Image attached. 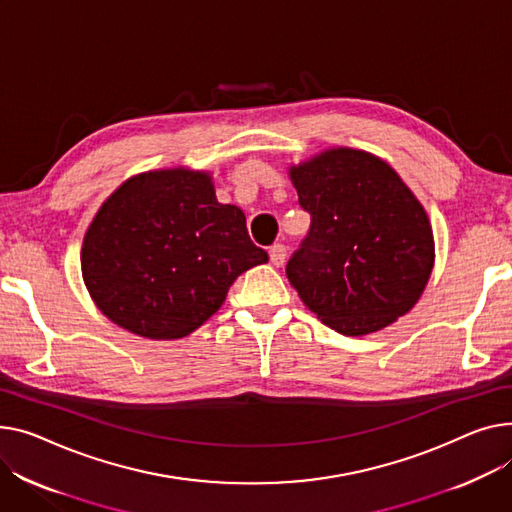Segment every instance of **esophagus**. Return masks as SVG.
<instances>
[{
  "label": "esophagus",
  "mask_w": 512,
  "mask_h": 512,
  "mask_svg": "<svg viewBox=\"0 0 512 512\" xmlns=\"http://www.w3.org/2000/svg\"><path fill=\"white\" fill-rule=\"evenodd\" d=\"M286 257H288V249L282 243H278V245L269 249V259L276 267H282L286 263Z\"/></svg>",
  "instance_id": "1"
}]
</instances>
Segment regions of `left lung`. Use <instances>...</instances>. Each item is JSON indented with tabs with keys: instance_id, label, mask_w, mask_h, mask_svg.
Segmentation results:
<instances>
[{
	"instance_id": "8db88e82",
	"label": "left lung",
	"mask_w": 512,
	"mask_h": 512,
	"mask_svg": "<svg viewBox=\"0 0 512 512\" xmlns=\"http://www.w3.org/2000/svg\"><path fill=\"white\" fill-rule=\"evenodd\" d=\"M311 230L286 265L300 300L344 335L414 309L434 267L428 214L379 156L329 148L288 168Z\"/></svg>"
}]
</instances>
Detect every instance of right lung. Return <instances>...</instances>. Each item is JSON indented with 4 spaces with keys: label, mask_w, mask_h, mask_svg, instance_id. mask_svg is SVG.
I'll return each instance as SVG.
<instances>
[{
    "label": "right lung",
    "mask_w": 512,
    "mask_h": 512,
    "mask_svg": "<svg viewBox=\"0 0 512 512\" xmlns=\"http://www.w3.org/2000/svg\"><path fill=\"white\" fill-rule=\"evenodd\" d=\"M245 212L216 197L212 175L148 170L117 187L82 243V278L100 313L148 339L206 323L247 269L267 263Z\"/></svg>",
    "instance_id": "1"
}]
</instances>
